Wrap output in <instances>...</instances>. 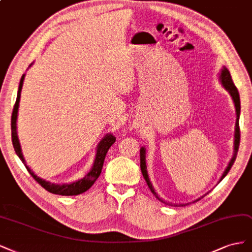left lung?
I'll return each mask as SVG.
<instances>
[{
    "mask_svg": "<svg viewBox=\"0 0 252 252\" xmlns=\"http://www.w3.org/2000/svg\"><path fill=\"white\" fill-rule=\"evenodd\" d=\"M219 80H220L221 85L223 86V88L225 89V90L229 93V95L231 96V99L234 103V107H235V114H237V119H235V126H234V140H233V154H232V157L230 159V161L228 162V165L226 166L225 170L223 172L220 180H219L218 183H220L225 176L228 174V172L230 170L232 164L234 163V160L235 158H237V154H238V150H239V145H240V127H239V119H240V113H241V102H240V95H239V91L237 87L234 86L233 82H232V78H231V75L230 73L228 71V69H227L225 66H223V68L221 69V72L219 73ZM147 149H145V147H142L140 149V168H141V173L143 175V178L145 182H147L148 186L150 188L152 193L155 196L160 202L162 203H165L166 202L164 200H162L161 198H159L158 193L155 191V189H154L153 185H152V182L150 181V178H149V174H148V169H147V161H145V158H147ZM208 192H206L205 194H207ZM204 194V196H205ZM204 196L200 197L199 199L194 200L193 202H197L199 201L200 199H202ZM182 206L185 205V204H181Z\"/></svg>",
    "mask_w": 252,
    "mask_h": 252,
    "instance_id": "obj_1",
    "label": "left lung"
}]
</instances>
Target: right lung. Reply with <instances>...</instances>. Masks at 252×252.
I'll return each mask as SVG.
<instances>
[{"instance_id": "right-lung-1", "label": "right lung", "mask_w": 252, "mask_h": 252, "mask_svg": "<svg viewBox=\"0 0 252 252\" xmlns=\"http://www.w3.org/2000/svg\"><path fill=\"white\" fill-rule=\"evenodd\" d=\"M32 63L29 67L32 66ZM25 75L26 74H23V76L20 80L19 90H18V95H17V101H15L14 108L12 111V116H11V138H12V144H13L15 153H17V155L19 156V158L21 159L24 165L26 166L29 174L34 178L35 181H37L46 190H48L49 192H52L55 194H61V196H77V194H80V193L87 191L95 183L97 178L99 177V175L101 173V169H102L105 155H107V153H108L109 149L111 148V145L116 140L115 136H113V134H111V133H108L107 135H104V137L99 141V143L97 144L93 166L91 167L90 170H89V173L83 178V179H79L77 181L71 182V183L56 184V183H51L49 181H47V180L43 179V178H40L37 175H35L33 170H32L27 165L26 160H25V158H24V155L22 153L21 143H20L19 136H18V126H17L21 92H22L23 84H24V79H25Z\"/></svg>"}]
</instances>
